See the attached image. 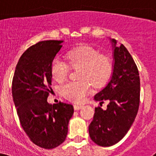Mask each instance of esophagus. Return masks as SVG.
Returning <instances> with one entry per match:
<instances>
[{
  "label": "esophagus",
  "instance_id": "obj_1",
  "mask_svg": "<svg viewBox=\"0 0 156 156\" xmlns=\"http://www.w3.org/2000/svg\"><path fill=\"white\" fill-rule=\"evenodd\" d=\"M81 108H82V105H74V108H75V110L81 109Z\"/></svg>",
  "mask_w": 156,
  "mask_h": 156
}]
</instances>
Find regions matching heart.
<instances>
[{"instance_id": "1", "label": "heart", "mask_w": 156, "mask_h": 156, "mask_svg": "<svg viewBox=\"0 0 156 156\" xmlns=\"http://www.w3.org/2000/svg\"><path fill=\"white\" fill-rule=\"evenodd\" d=\"M71 66L79 68V81H68L61 86L62 95L74 103H81L92 90L91 84L97 87L103 85L112 75L113 63L108 56H101L95 49L81 46L70 50L67 54ZM69 72L68 62L57 56L51 63V74L57 81L66 78Z\"/></svg>"}]
</instances>
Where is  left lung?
Segmentation results:
<instances>
[{"label":"left lung","mask_w":156,"mask_h":156,"mask_svg":"<svg viewBox=\"0 0 156 156\" xmlns=\"http://www.w3.org/2000/svg\"><path fill=\"white\" fill-rule=\"evenodd\" d=\"M113 49L112 74L105 87L94 96L97 101L108 100L106 110L95 108L89 125L91 140L97 145L111 146L119 143L131 127L137 114L140 81L137 66L123 44L111 39Z\"/></svg>","instance_id":"obj_1"}]
</instances>
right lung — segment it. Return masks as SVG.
<instances>
[{"instance_id":"right-lung-1","label":"right lung","mask_w":156,"mask_h":156,"mask_svg":"<svg viewBox=\"0 0 156 156\" xmlns=\"http://www.w3.org/2000/svg\"><path fill=\"white\" fill-rule=\"evenodd\" d=\"M63 41L37 42L23 53L15 69L12 95L23 130L35 145L47 149L65 141L74 112L72 104L51 105V63Z\"/></svg>"}]
</instances>
